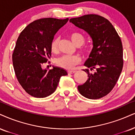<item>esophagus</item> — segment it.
Instances as JSON below:
<instances>
[{
    "instance_id": "obj_1",
    "label": "esophagus",
    "mask_w": 135,
    "mask_h": 135,
    "mask_svg": "<svg viewBox=\"0 0 135 135\" xmlns=\"http://www.w3.org/2000/svg\"><path fill=\"white\" fill-rule=\"evenodd\" d=\"M76 71H73V70H71V71H68V73L69 74H73V73H76Z\"/></svg>"
}]
</instances>
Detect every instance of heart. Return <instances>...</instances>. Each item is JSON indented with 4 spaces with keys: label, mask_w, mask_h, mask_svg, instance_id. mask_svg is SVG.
Listing matches in <instances>:
<instances>
[{
    "label": "heart",
    "mask_w": 135,
    "mask_h": 135,
    "mask_svg": "<svg viewBox=\"0 0 135 135\" xmlns=\"http://www.w3.org/2000/svg\"><path fill=\"white\" fill-rule=\"evenodd\" d=\"M71 41L76 46H81L84 44L85 38L84 36L80 32H74L70 34ZM59 43V37H56L52 40L51 42V50L53 52H56L57 51L58 46ZM91 52V48L88 47L84 50V52L85 54H89ZM81 62V59L78 56H70V55H64L57 58L56 61V64L59 67L64 68V69H72L74 66L79 64Z\"/></svg>",
    "instance_id": "obj_1"
}]
</instances>
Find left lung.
<instances>
[{
  "mask_svg": "<svg viewBox=\"0 0 135 135\" xmlns=\"http://www.w3.org/2000/svg\"><path fill=\"white\" fill-rule=\"evenodd\" d=\"M85 31L93 41V47L84 66L89 69L88 79L78 89L81 95L96 99L111 92L118 80L123 66V45L112 24L102 16L88 14L69 20ZM95 69L94 73L90 70Z\"/></svg>",
  "mask_w": 135,
  "mask_h": 135,
  "instance_id": "8db88e82",
  "label": "left lung"
}]
</instances>
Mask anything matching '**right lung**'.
Returning <instances> with one entry per match:
<instances>
[{
    "instance_id": "obj_1",
    "label": "right lung",
    "mask_w": 135,
    "mask_h": 135,
    "mask_svg": "<svg viewBox=\"0 0 135 135\" xmlns=\"http://www.w3.org/2000/svg\"><path fill=\"white\" fill-rule=\"evenodd\" d=\"M69 19L43 18L34 21L22 31L12 54L15 74L23 89L35 98L51 95L57 88L64 69H43L42 65L51 56V42L58 30Z\"/></svg>"
}]
</instances>
